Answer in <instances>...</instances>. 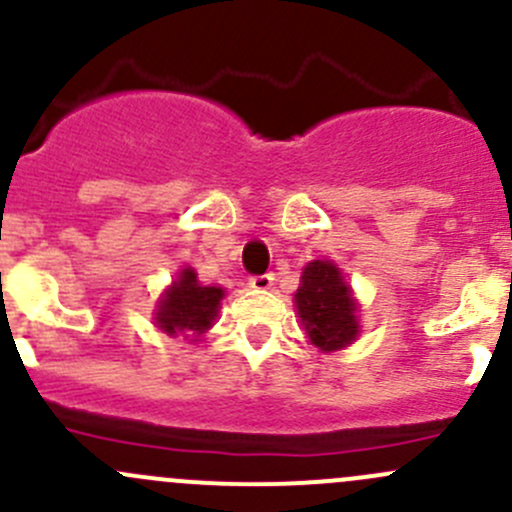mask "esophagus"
I'll return each mask as SVG.
<instances>
[{
    "label": "esophagus",
    "mask_w": 512,
    "mask_h": 512,
    "mask_svg": "<svg viewBox=\"0 0 512 512\" xmlns=\"http://www.w3.org/2000/svg\"><path fill=\"white\" fill-rule=\"evenodd\" d=\"M272 285H275V275H255L250 277V287L255 289V292H267V289H272Z\"/></svg>",
    "instance_id": "34e87169"
}]
</instances>
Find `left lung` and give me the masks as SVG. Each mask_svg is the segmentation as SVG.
<instances>
[{"instance_id": "left-lung-1", "label": "left lung", "mask_w": 512, "mask_h": 512, "mask_svg": "<svg viewBox=\"0 0 512 512\" xmlns=\"http://www.w3.org/2000/svg\"><path fill=\"white\" fill-rule=\"evenodd\" d=\"M294 304L309 342L322 352L344 349L359 334V304L332 260H314L304 267Z\"/></svg>"}]
</instances>
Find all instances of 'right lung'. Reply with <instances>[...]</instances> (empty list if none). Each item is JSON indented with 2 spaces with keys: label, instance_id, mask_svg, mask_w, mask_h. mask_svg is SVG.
<instances>
[{
  "label": "right lung",
  "instance_id": "add662e5",
  "mask_svg": "<svg viewBox=\"0 0 512 512\" xmlns=\"http://www.w3.org/2000/svg\"><path fill=\"white\" fill-rule=\"evenodd\" d=\"M223 297V287L200 285L195 270L185 267V270H180L178 280L160 297L156 324L170 337L173 334H185V337L193 339L200 337L213 327Z\"/></svg>",
  "mask_w": 512,
  "mask_h": 512
}]
</instances>
